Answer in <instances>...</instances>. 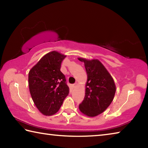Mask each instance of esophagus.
<instances>
[{
    "instance_id": "34e87169",
    "label": "esophagus",
    "mask_w": 148,
    "mask_h": 148,
    "mask_svg": "<svg viewBox=\"0 0 148 148\" xmlns=\"http://www.w3.org/2000/svg\"><path fill=\"white\" fill-rule=\"evenodd\" d=\"M76 86H77V83H75V84H73V86H73V87H75Z\"/></svg>"
}]
</instances>
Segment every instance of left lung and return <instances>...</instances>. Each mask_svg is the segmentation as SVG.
<instances>
[{"label": "left lung", "mask_w": 148, "mask_h": 148, "mask_svg": "<svg viewBox=\"0 0 148 148\" xmlns=\"http://www.w3.org/2000/svg\"><path fill=\"white\" fill-rule=\"evenodd\" d=\"M84 62L87 74L86 95L79 105L81 112L89 117L102 114L113 101L116 85L111 75L99 60L78 58Z\"/></svg>", "instance_id": "obj_1"}]
</instances>
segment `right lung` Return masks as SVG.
Here are the masks:
<instances>
[{"mask_svg":"<svg viewBox=\"0 0 148 148\" xmlns=\"http://www.w3.org/2000/svg\"><path fill=\"white\" fill-rule=\"evenodd\" d=\"M66 57L53 51L42 57L29 72V87L32 101L45 116L59 111L69 93L64 75L60 71Z\"/></svg>","mask_w":148,"mask_h":148,"instance_id":"1","label":"right lung"}]
</instances>
